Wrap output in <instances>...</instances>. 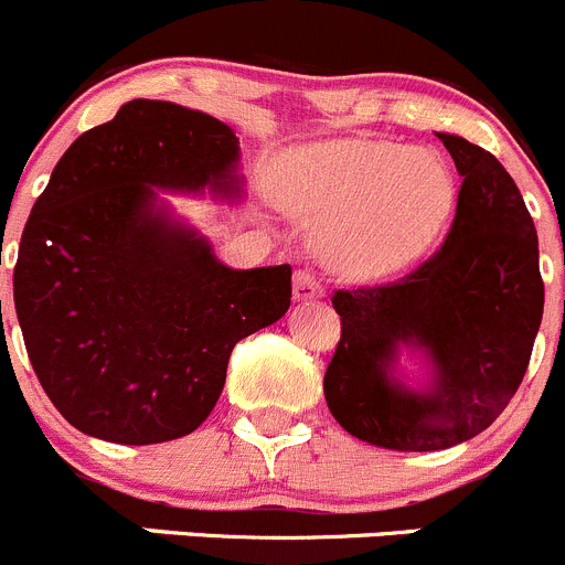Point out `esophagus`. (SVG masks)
<instances>
[{
	"mask_svg": "<svg viewBox=\"0 0 565 565\" xmlns=\"http://www.w3.org/2000/svg\"><path fill=\"white\" fill-rule=\"evenodd\" d=\"M323 285L310 275V271H296L294 275V299L296 301H312L321 299Z\"/></svg>",
	"mask_w": 565,
	"mask_h": 565,
	"instance_id": "1",
	"label": "esophagus"
}]
</instances>
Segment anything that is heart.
Segmentation results:
<instances>
[{
  "mask_svg": "<svg viewBox=\"0 0 565 565\" xmlns=\"http://www.w3.org/2000/svg\"><path fill=\"white\" fill-rule=\"evenodd\" d=\"M271 198L296 220L323 225L318 249L338 275L382 280L437 244L456 178L434 150L329 139L277 159Z\"/></svg>",
  "mask_w": 565,
  "mask_h": 565,
  "instance_id": "obj_1",
  "label": "heart"
}]
</instances>
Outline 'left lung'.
<instances>
[{"label": "left lung", "mask_w": 565, "mask_h": 565, "mask_svg": "<svg viewBox=\"0 0 565 565\" xmlns=\"http://www.w3.org/2000/svg\"><path fill=\"white\" fill-rule=\"evenodd\" d=\"M461 175L443 247L404 280L338 290L343 332L323 376L334 420L404 454L478 437L522 384L544 316L539 236L505 167L459 134H437ZM415 355L424 382L399 367Z\"/></svg>", "instance_id": "8db88e82"}]
</instances>
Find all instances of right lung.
<instances>
[{"instance_id": "obj_1", "label": "right lung", "mask_w": 565, "mask_h": 565, "mask_svg": "<svg viewBox=\"0 0 565 565\" xmlns=\"http://www.w3.org/2000/svg\"><path fill=\"white\" fill-rule=\"evenodd\" d=\"M238 161L222 120L134 98L54 167L21 233L13 301L43 390L82 434L186 437L220 401L233 345L288 312V264L231 269L159 194L242 203Z\"/></svg>"}]
</instances>
